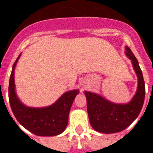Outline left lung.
Here are the masks:
<instances>
[{"label":"left lung","instance_id":"obj_1","mask_svg":"<svg viewBox=\"0 0 153 153\" xmlns=\"http://www.w3.org/2000/svg\"><path fill=\"white\" fill-rule=\"evenodd\" d=\"M126 50L138 77L137 91L133 100L126 105L114 104L96 94L85 92L90 122L100 133H114L126 129L137 117L144 104L145 85L142 71L131 49L126 47Z\"/></svg>","mask_w":153,"mask_h":153}]
</instances>
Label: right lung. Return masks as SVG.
<instances>
[{
	"mask_svg": "<svg viewBox=\"0 0 153 153\" xmlns=\"http://www.w3.org/2000/svg\"><path fill=\"white\" fill-rule=\"evenodd\" d=\"M19 57L13 64L8 86L9 103L14 116L21 126L35 135L44 137L59 135L67 127L70 110L79 91H71L65 93L51 106L39 109L25 106L19 101L15 93L14 67Z\"/></svg>",
	"mask_w": 153,
	"mask_h": 153,
	"instance_id": "obj_1",
	"label": "right lung"
}]
</instances>
